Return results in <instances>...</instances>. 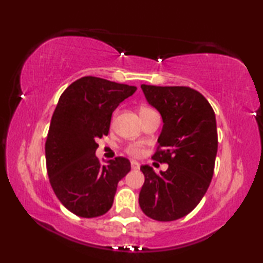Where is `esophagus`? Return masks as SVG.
<instances>
[{
  "mask_svg": "<svg viewBox=\"0 0 263 263\" xmlns=\"http://www.w3.org/2000/svg\"><path fill=\"white\" fill-rule=\"evenodd\" d=\"M139 167H140L139 162L135 161V160H133V161H131V168L132 169H135V171H137V169H139Z\"/></svg>",
  "mask_w": 263,
  "mask_h": 263,
  "instance_id": "1",
  "label": "esophagus"
}]
</instances>
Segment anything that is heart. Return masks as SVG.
Listing matches in <instances>:
<instances>
[{
  "instance_id": "heart-1",
  "label": "heart",
  "mask_w": 263,
  "mask_h": 263,
  "mask_svg": "<svg viewBox=\"0 0 263 263\" xmlns=\"http://www.w3.org/2000/svg\"><path fill=\"white\" fill-rule=\"evenodd\" d=\"M148 111H152V109L147 108V106H141L140 110H139V114L142 115V114H145V112H148ZM127 152L130 153V154H132V155H138V154L140 153V149L138 148L137 146L132 145V146H130V147L127 148Z\"/></svg>"
}]
</instances>
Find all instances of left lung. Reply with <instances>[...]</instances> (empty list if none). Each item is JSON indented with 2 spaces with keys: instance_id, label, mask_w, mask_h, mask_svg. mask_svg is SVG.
<instances>
[{
  "instance_id": "1",
  "label": "left lung",
  "mask_w": 263,
  "mask_h": 263,
  "mask_svg": "<svg viewBox=\"0 0 263 263\" xmlns=\"http://www.w3.org/2000/svg\"><path fill=\"white\" fill-rule=\"evenodd\" d=\"M141 89L163 122L152 159L168 169L157 174L147 164L140 167L145 182L139 205L154 220H176L197 206L210 185L218 148L216 116L205 97L189 87Z\"/></svg>"
}]
</instances>
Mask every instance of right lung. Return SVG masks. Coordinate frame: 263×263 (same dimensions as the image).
<instances>
[{"label": "right lung", "mask_w": 263, "mask_h": 263, "mask_svg": "<svg viewBox=\"0 0 263 263\" xmlns=\"http://www.w3.org/2000/svg\"><path fill=\"white\" fill-rule=\"evenodd\" d=\"M137 87L84 77L62 92L48 130L45 157L50 183L67 210L100 217L112 206L117 184L131 163L118 157L102 166L96 140L109 133L111 116Z\"/></svg>", "instance_id": "add662e5"}]
</instances>
